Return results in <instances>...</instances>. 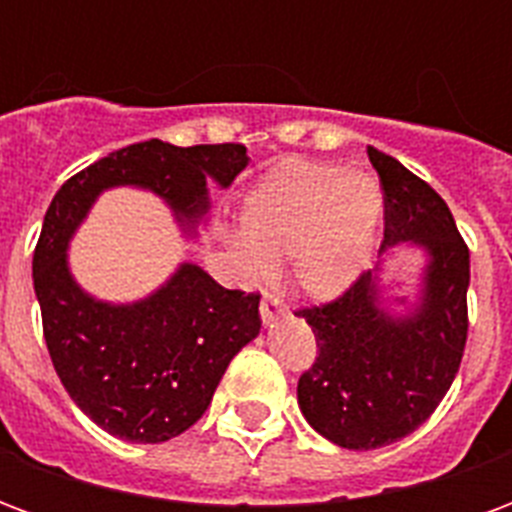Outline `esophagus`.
<instances>
[{
	"instance_id": "34e87169",
	"label": "esophagus",
	"mask_w": 512,
	"mask_h": 512,
	"mask_svg": "<svg viewBox=\"0 0 512 512\" xmlns=\"http://www.w3.org/2000/svg\"><path fill=\"white\" fill-rule=\"evenodd\" d=\"M285 312V301L279 299L277 293H263V301H260V315H263V321H274L277 315Z\"/></svg>"
}]
</instances>
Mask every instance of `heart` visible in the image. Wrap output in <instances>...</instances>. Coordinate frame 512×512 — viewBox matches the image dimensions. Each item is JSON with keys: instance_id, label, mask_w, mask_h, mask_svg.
<instances>
[{"instance_id": "1", "label": "heart", "mask_w": 512, "mask_h": 512, "mask_svg": "<svg viewBox=\"0 0 512 512\" xmlns=\"http://www.w3.org/2000/svg\"><path fill=\"white\" fill-rule=\"evenodd\" d=\"M384 213L378 180L337 164L285 161L246 194L235 241L246 266L290 260V279L312 299H337L362 274Z\"/></svg>"}]
</instances>
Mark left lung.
Returning a JSON list of instances; mask_svg holds the SVG:
<instances>
[{
  "mask_svg": "<svg viewBox=\"0 0 512 512\" xmlns=\"http://www.w3.org/2000/svg\"><path fill=\"white\" fill-rule=\"evenodd\" d=\"M384 189V244L428 255L417 304L395 315L367 271L343 296L304 307L318 356L299 378V408L312 428L345 450H376L417 430L455 381L469 334V246L447 202L397 158L367 147Z\"/></svg>",
  "mask_w": 512,
  "mask_h": 512,
  "instance_id": "obj_1",
  "label": "left lung"
}]
</instances>
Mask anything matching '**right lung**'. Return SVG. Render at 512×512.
<instances>
[{"mask_svg": "<svg viewBox=\"0 0 512 512\" xmlns=\"http://www.w3.org/2000/svg\"><path fill=\"white\" fill-rule=\"evenodd\" d=\"M246 164V147L233 142L175 147L150 139L76 172L51 200L32 257L43 337L73 403L117 439L169 441L205 414L233 356L260 332V293L227 290L183 263L153 296L106 304L71 277L68 241L112 186L156 191L194 227L211 205L208 178L227 189Z\"/></svg>", "mask_w": 512, "mask_h": 512, "instance_id": "1", "label": "right lung"}]
</instances>
